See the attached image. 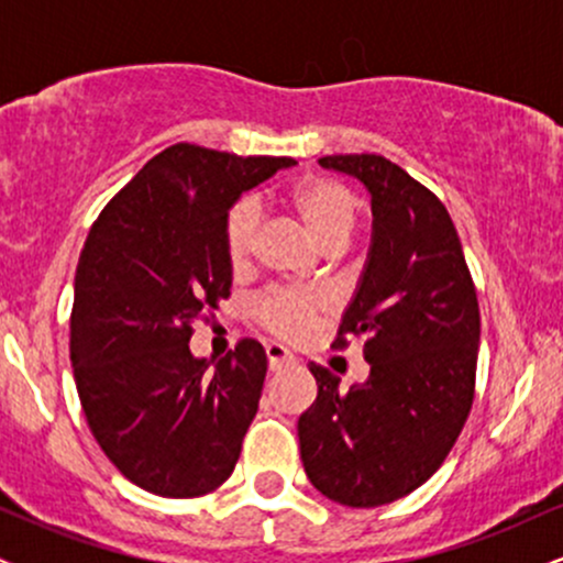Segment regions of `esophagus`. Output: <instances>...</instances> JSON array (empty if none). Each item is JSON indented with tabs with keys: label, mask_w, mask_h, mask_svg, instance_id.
<instances>
[{
	"label": "esophagus",
	"mask_w": 563,
	"mask_h": 563,
	"mask_svg": "<svg viewBox=\"0 0 563 563\" xmlns=\"http://www.w3.org/2000/svg\"><path fill=\"white\" fill-rule=\"evenodd\" d=\"M264 352H267L269 371H280V367L294 365V354H290L286 346H280V344H267V349H264Z\"/></svg>",
	"instance_id": "esophagus-1"
}]
</instances>
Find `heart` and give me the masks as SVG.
Instances as JSON below:
<instances>
[{"label": "heart", "mask_w": 563, "mask_h": 563, "mask_svg": "<svg viewBox=\"0 0 563 563\" xmlns=\"http://www.w3.org/2000/svg\"><path fill=\"white\" fill-rule=\"evenodd\" d=\"M288 209L322 251H339L357 224V198L346 185L331 177L301 179L288 192ZM256 224H260V211L254 200H238L224 222V254L235 273L249 267L256 245ZM325 307L328 303L320 294L275 290L256 303V320L269 333L296 341L312 331Z\"/></svg>", "instance_id": "heart-1"}]
</instances>
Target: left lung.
Here are the masks:
<instances>
[{"label":"left lung","mask_w":563,"mask_h":563,"mask_svg":"<svg viewBox=\"0 0 563 563\" xmlns=\"http://www.w3.org/2000/svg\"><path fill=\"white\" fill-rule=\"evenodd\" d=\"M371 192L373 235L339 325L363 339L371 376L341 389L309 365L318 399L299 418L301 463L314 489L376 508L418 489L466 423L479 354V301L455 224L429 187L376 153L320 158Z\"/></svg>","instance_id":"left-lung-1"}]
</instances>
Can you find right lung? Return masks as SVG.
I'll use <instances>...</instances> for the list:
<instances>
[{"label": "right lung", "instance_id": "add662e5", "mask_svg": "<svg viewBox=\"0 0 563 563\" xmlns=\"http://www.w3.org/2000/svg\"><path fill=\"white\" fill-rule=\"evenodd\" d=\"M294 164L177 142L89 230L74 283L70 365L97 444L147 493L206 495L241 457L267 354L243 339L219 363L192 357V322L230 296L232 203Z\"/></svg>", "mask_w": 563, "mask_h": 563}]
</instances>
